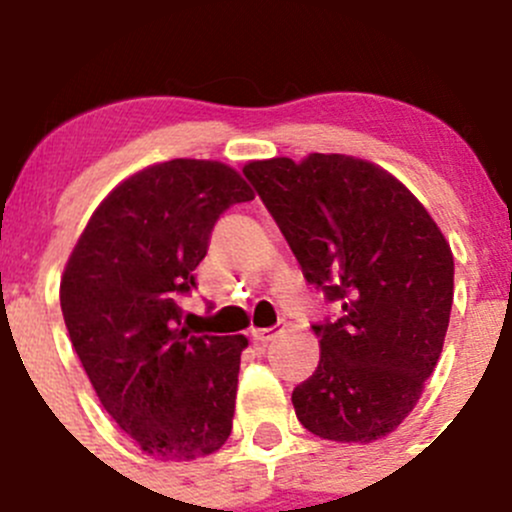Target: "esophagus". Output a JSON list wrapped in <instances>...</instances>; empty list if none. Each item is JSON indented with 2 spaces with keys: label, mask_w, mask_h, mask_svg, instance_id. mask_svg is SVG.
<instances>
[{
  "label": "esophagus",
  "mask_w": 512,
  "mask_h": 512,
  "mask_svg": "<svg viewBox=\"0 0 512 512\" xmlns=\"http://www.w3.org/2000/svg\"><path fill=\"white\" fill-rule=\"evenodd\" d=\"M277 328H252V338H255L257 343H270L277 338Z\"/></svg>",
  "instance_id": "obj_1"
}]
</instances>
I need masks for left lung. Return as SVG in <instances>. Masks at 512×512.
I'll use <instances>...</instances> for the list:
<instances>
[{"instance_id": "obj_1", "label": "left lung", "mask_w": 512, "mask_h": 512, "mask_svg": "<svg viewBox=\"0 0 512 512\" xmlns=\"http://www.w3.org/2000/svg\"><path fill=\"white\" fill-rule=\"evenodd\" d=\"M306 282L338 301L314 324L321 360L294 387L321 439L368 444L395 432L437 368L454 301V255L410 188L346 154L274 157L242 169Z\"/></svg>"}]
</instances>
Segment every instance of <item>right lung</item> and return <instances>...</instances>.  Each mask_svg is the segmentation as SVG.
I'll use <instances>...</instances> for the list:
<instances>
[{"instance_id": "right-lung-1", "label": "right lung", "mask_w": 512, "mask_h": 512, "mask_svg": "<svg viewBox=\"0 0 512 512\" xmlns=\"http://www.w3.org/2000/svg\"><path fill=\"white\" fill-rule=\"evenodd\" d=\"M252 198L220 161L147 166L107 193L68 257V336L102 407L149 456L193 461L230 437L247 338L191 336L179 297L220 213Z\"/></svg>"}]
</instances>
